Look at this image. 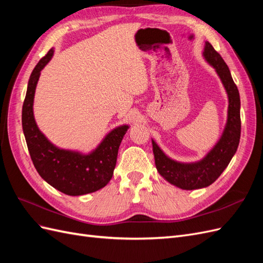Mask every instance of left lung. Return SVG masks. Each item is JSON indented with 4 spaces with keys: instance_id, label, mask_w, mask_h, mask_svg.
Returning a JSON list of instances; mask_svg holds the SVG:
<instances>
[{
    "instance_id": "obj_1",
    "label": "left lung",
    "mask_w": 263,
    "mask_h": 263,
    "mask_svg": "<svg viewBox=\"0 0 263 263\" xmlns=\"http://www.w3.org/2000/svg\"><path fill=\"white\" fill-rule=\"evenodd\" d=\"M203 55L216 70L228 95V115L220 139L202 160L183 163L172 160L153 140L155 162L158 172L166 181L182 190H196L211 185L216 181L236 154L240 140V97L230 71L220 54L205 42Z\"/></svg>"
}]
</instances>
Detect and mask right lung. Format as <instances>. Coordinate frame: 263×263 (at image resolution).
<instances>
[{
	"mask_svg": "<svg viewBox=\"0 0 263 263\" xmlns=\"http://www.w3.org/2000/svg\"><path fill=\"white\" fill-rule=\"evenodd\" d=\"M52 55L53 49H50L39 60L30 74L22 109L23 132L31 161L39 176L67 195H84L104 187L112 179L118 148L129 126L116 127L97 148L86 155L52 145L39 130L33 112L35 90L41 71Z\"/></svg>",
	"mask_w": 263,
	"mask_h": 263,
	"instance_id": "right-lung-1",
	"label": "right lung"
}]
</instances>
